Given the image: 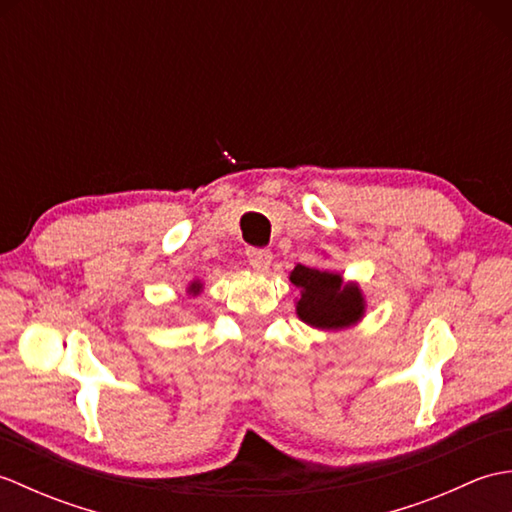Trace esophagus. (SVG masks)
<instances>
[{
    "mask_svg": "<svg viewBox=\"0 0 512 512\" xmlns=\"http://www.w3.org/2000/svg\"><path fill=\"white\" fill-rule=\"evenodd\" d=\"M246 257H248V264L255 270H268L270 262H273V255H270V250L266 248H248Z\"/></svg>",
    "mask_w": 512,
    "mask_h": 512,
    "instance_id": "esophagus-1",
    "label": "esophagus"
}]
</instances>
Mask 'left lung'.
<instances>
[{
  "label": "left lung",
  "instance_id": "1",
  "mask_svg": "<svg viewBox=\"0 0 512 512\" xmlns=\"http://www.w3.org/2000/svg\"><path fill=\"white\" fill-rule=\"evenodd\" d=\"M290 281L301 288L297 314L317 328L336 330L363 317V297L356 286H343L339 275L295 266Z\"/></svg>",
  "mask_w": 512,
  "mask_h": 512
}]
</instances>
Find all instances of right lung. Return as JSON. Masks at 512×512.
<instances>
[{"instance_id": "1", "label": "right lung", "mask_w": 512, "mask_h": 512, "mask_svg": "<svg viewBox=\"0 0 512 512\" xmlns=\"http://www.w3.org/2000/svg\"><path fill=\"white\" fill-rule=\"evenodd\" d=\"M198 290H200V286H198V284H193V286H191V292H198Z\"/></svg>"}]
</instances>
